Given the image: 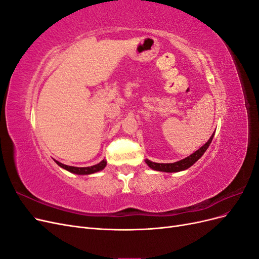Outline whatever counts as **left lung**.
<instances>
[{"instance_id":"obj_1","label":"left lung","mask_w":259,"mask_h":259,"mask_svg":"<svg viewBox=\"0 0 259 259\" xmlns=\"http://www.w3.org/2000/svg\"><path fill=\"white\" fill-rule=\"evenodd\" d=\"M214 135H215V133L211 134L209 139L199 149V150H197L192 154H190L189 156H187V158L180 160V161H177L174 163H155V162H152L150 160L146 159L145 162L147 163V165L150 168H152L154 170H159V171H165V173H175V171L185 170L187 168H189L190 166H192L193 164L197 162L203 154H204V152L207 150L208 146L210 145L211 140H213Z\"/></svg>"}]
</instances>
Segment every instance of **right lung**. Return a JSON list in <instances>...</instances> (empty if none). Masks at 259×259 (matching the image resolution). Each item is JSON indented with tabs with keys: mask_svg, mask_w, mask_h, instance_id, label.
Wrapping results in <instances>:
<instances>
[{
	"mask_svg": "<svg viewBox=\"0 0 259 259\" xmlns=\"http://www.w3.org/2000/svg\"><path fill=\"white\" fill-rule=\"evenodd\" d=\"M55 162L57 163V165L60 166L61 168H64L70 173L72 174H76V175H91L94 173H97V171L103 170L106 165H107V161L103 160L101 162H99L96 165H93V166H88V167H76V166H69V165H65V164H62L56 160H54Z\"/></svg>",
	"mask_w": 259,
	"mask_h": 259,
	"instance_id": "1",
	"label": "right lung"
}]
</instances>
